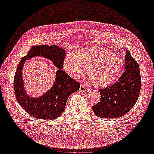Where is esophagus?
<instances>
[{
  "label": "esophagus",
  "instance_id": "34e87169",
  "mask_svg": "<svg viewBox=\"0 0 154 154\" xmlns=\"http://www.w3.org/2000/svg\"><path fill=\"white\" fill-rule=\"evenodd\" d=\"M80 91L82 93H85L89 91V89L85 85H81L80 87Z\"/></svg>",
  "mask_w": 154,
  "mask_h": 154
}]
</instances>
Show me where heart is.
<instances>
[{
  "label": "heart",
  "mask_w": 154,
  "mask_h": 154,
  "mask_svg": "<svg viewBox=\"0 0 154 154\" xmlns=\"http://www.w3.org/2000/svg\"><path fill=\"white\" fill-rule=\"evenodd\" d=\"M122 66V60L102 48L80 50L79 55L69 52L64 61V67L73 77L77 78L90 68V77L97 85L112 83L118 76Z\"/></svg>",
  "instance_id": "b5f03b06"
}]
</instances>
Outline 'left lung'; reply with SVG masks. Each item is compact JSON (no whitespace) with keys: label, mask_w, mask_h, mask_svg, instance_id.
I'll list each match as a JSON object with an SVG mask.
<instances>
[{"label":"left lung","mask_w":154,"mask_h":154,"mask_svg":"<svg viewBox=\"0 0 154 154\" xmlns=\"http://www.w3.org/2000/svg\"><path fill=\"white\" fill-rule=\"evenodd\" d=\"M125 69L114 84L99 90L100 102L92 106L94 114L102 118L123 116L136 103L140 93L141 79L139 65L126 49Z\"/></svg>","instance_id":"1"}]
</instances>
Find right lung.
<instances>
[{"label": "right lung", "mask_w": 154, "mask_h": 154, "mask_svg": "<svg viewBox=\"0 0 154 154\" xmlns=\"http://www.w3.org/2000/svg\"><path fill=\"white\" fill-rule=\"evenodd\" d=\"M65 51L56 46H35L19 62L14 77V90L17 102L32 116L39 119H55L62 113L71 94L79 91L80 83L62 69ZM35 56L45 57L59 69L53 86L39 98H33L25 93L21 71L25 60Z\"/></svg>", "instance_id": "add662e5"}]
</instances>
